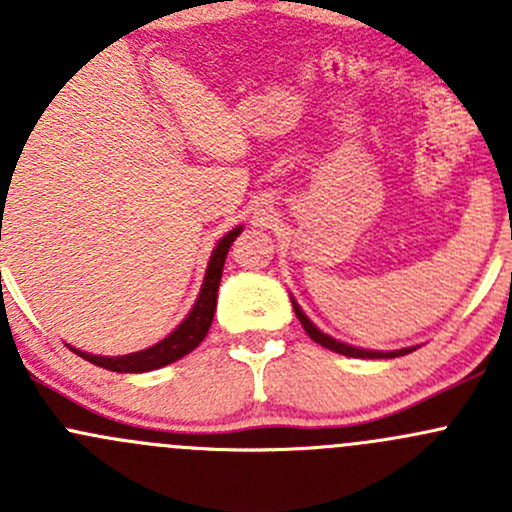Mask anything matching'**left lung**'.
<instances>
[{"instance_id":"8db88e82","label":"left lung","mask_w":512,"mask_h":512,"mask_svg":"<svg viewBox=\"0 0 512 512\" xmlns=\"http://www.w3.org/2000/svg\"><path fill=\"white\" fill-rule=\"evenodd\" d=\"M292 307H294V314H297V319H299V322H302L304 332L309 334V339H314V342H317V344H322V347L332 349V352H337V354L354 356V359H394V356H404V354L414 352V349H416V347H406V349H396V352H371V349L349 347V344H344V342H339V339L329 337V334L319 332V329L314 327L312 322H309V317L302 312V307H299V304L294 302V299H292Z\"/></svg>"}]
</instances>
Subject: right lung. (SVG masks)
I'll return each mask as SVG.
<instances>
[{
  "label": "right lung",
  "mask_w": 512,
  "mask_h": 512,
  "mask_svg": "<svg viewBox=\"0 0 512 512\" xmlns=\"http://www.w3.org/2000/svg\"><path fill=\"white\" fill-rule=\"evenodd\" d=\"M2 200H7L2 195ZM242 232V225H237L235 230H230L223 240L215 245L213 255H210L208 270H205V280L203 287H200L198 299H195L193 309L188 312V317L178 324V329L168 334L165 339H160L158 344L153 347L141 349V352H133L126 356H98V354H89V352H79V349L69 347L71 352L79 354L81 359L91 361V364L103 366L108 371H118V374H143V371H153L160 369V366H168L173 361L183 359L185 354L193 352L200 342L208 334L210 324H213L215 317V304H218V287H220V277H223V267H225V257L230 245L235 242V237ZM2 237V235H0Z\"/></svg>",
  "instance_id": "1"
}]
</instances>
